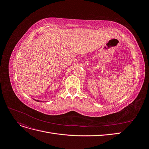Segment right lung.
<instances>
[{"instance_id":"1","label":"right lung","mask_w":149,"mask_h":149,"mask_svg":"<svg viewBox=\"0 0 149 149\" xmlns=\"http://www.w3.org/2000/svg\"><path fill=\"white\" fill-rule=\"evenodd\" d=\"M35 101H38V102H39V101H38V100H35Z\"/></svg>"}]
</instances>
